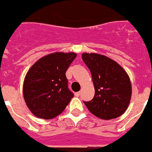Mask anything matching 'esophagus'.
<instances>
[{"label":"esophagus","instance_id":"esophagus-1","mask_svg":"<svg viewBox=\"0 0 152 152\" xmlns=\"http://www.w3.org/2000/svg\"><path fill=\"white\" fill-rule=\"evenodd\" d=\"M80 92H76L75 94V96H80Z\"/></svg>","mask_w":152,"mask_h":152}]
</instances>
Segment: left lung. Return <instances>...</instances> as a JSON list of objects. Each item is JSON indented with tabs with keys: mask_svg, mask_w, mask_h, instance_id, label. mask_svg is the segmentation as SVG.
<instances>
[{
	"mask_svg": "<svg viewBox=\"0 0 152 152\" xmlns=\"http://www.w3.org/2000/svg\"><path fill=\"white\" fill-rule=\"evenodd\" d=\"M82 59L91 71L95 89L91 101H84L90 112L102 119L123 115L131 100L129 75L117 62L96 53H83Z\"/></svg>",
	"mask_w": 152,
	"mask_h": 152,
	"instance_id": "8db88e82",
	"label": "left lung"
}]
</instances>
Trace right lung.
I'll return each instance as SVG.
<instances>
[{
  "label": "right lung",
  "mask_w": 152,
  "mask_h": 152,
  "mask_svg": "<svg viewBox=\"0 0 152 152\" xmlns=\"http://www.w3.org/2000/svg\"><path fill=\"white\" fill-rule=\"evenodd\" d=\"M77 55L55 52L41 58L29 68L23 82V97L36 117L50 119L58 116L74 94L68 88L67 69Z\"/></svg>",
  "instance_id": "1"
}]
</instances>
